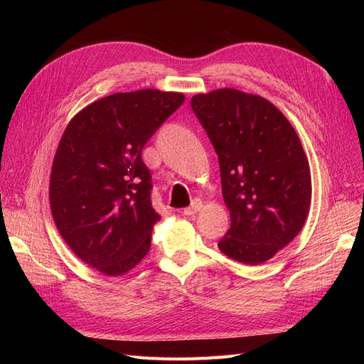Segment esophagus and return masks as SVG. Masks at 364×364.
<instances>
[{
	"label": "esophagus",
	"mask_w": 364,
	"mask_h": 364,
	"mask_svg": "<svg viewBox=\"0 0 364 364\" xmlns=\"http://www.w3.org/2000/svg\"><path fill=\"white\" fill-rule=\"evenodd\" d=\"M202 208V202L199 200V199H194L193 200V203L188 206V208H183V215H194V214H197V211H199V209Z\"/></svg>",
	"instance_id": "34e87169"
}]
</instances>
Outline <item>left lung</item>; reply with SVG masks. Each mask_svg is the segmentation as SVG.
<instances>
[{"mask_svg":"<svg viewBox=\"0 0 364 364\" xmlns=\"http://www.w3.org/2000/svg\"><path fill=\"white\" fill-rule=\"evenodd\" d=\"M218 156L230 228L225 255L257 266L301 232L311 202V174L301 139L266 98L217 90L191 98Z\"/></svg>","mask_w":364,"mask_h":364,"instance_id":"left-lung-1","label":"left lung"}]
</instances>
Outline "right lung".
<instances>
[{"instance_id":"obj_1","label":"right lung","mask_w":364,"mask_h":364,"mask_svg":"<svg viewBox=\"0 0 364 364\" xmlns=\"http://www.w3.org/2000/svg\"><path fill=\"white\" fill-rule=\"evenodd\" d=\"M185 102L179 92H119L77 114L54 156V223L87 266L119 277L147 255L161 218L151 206V174L142 149Z\"/></svg>"}]
</instances>
